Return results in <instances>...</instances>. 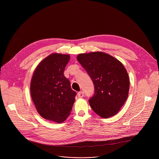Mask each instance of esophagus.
<instances>
[{
	"instance_id": "1",
	"label": "esophagus",
	"mask_w": 159,
	"mask_h": 159,
	"mask_svg": "<svg viewBox=\"0 0 159 159\" xmlns=\"http://www.w3.org/2000/svg\"><path fill=\"white\" fill-rule=\"evenodd\" d=\"M77 95H78V97H79V98H83V97H84V92L80 91V92H79V93H78Z\"/></svg>"
}]
</instances>
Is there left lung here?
<instances>
[{"label": "left lung", "instance_id": "obj_1", "mask_svg": "<svg viewBox=\"0 0 159 159\" xmlns=\"http://www.w3.org/2000/svg\"><path fill=\"white\" fill-rule=\"evenodd\" d=\"M77 58L94 85V94L89 99L90 107L102 118L115 115L127 99L129 88L123 65L99 52L80 54Z\"/></svg>", "mask_w": 159, "mask_h": 159}]
</instances>
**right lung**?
Returning <instances> with one entry per match:
<instances>
[{"mask_svg":"<svg viewBox=\"0 0 159 159\" xmlns=\"http://www.w3.org/2000/svg\"><path fill=\"white\" fill-rule=\"evenodd\" d=\"M70 56L53 53L45 58L33 75L30 91L39 114L45 120L61 123L70 115L76 92L64 70Z\"/></svg>","mask_w":159,"mask_h":159,"instance_id":"obj_1","label":"right lung"}]
</instances>
